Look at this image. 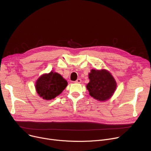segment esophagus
Segmentation results:
<instances>
[{
	"label": "esophagus",
	"instance_id": "obj_1",
	"mask_svg": "<svg viewBox=\"0 0 151 151\" xmlns=\"http://www.w3.org/2000/svg\"><path fill=\"white\" fill-rule=\"evenodd\" d=\"M81 80L80 78H78L76 81H75V83H81Z\"/></svg>",
	"mask_w": 151,
	"mask_h": 151
}]
</instances>
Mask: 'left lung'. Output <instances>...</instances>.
Listing matches in <instances>:
<instances>
[{"mask_svg": "<svg viewBox=\"0 0 151 151\" xmlns=\"http://www.w3.org/2000/svg\"><path fill=\"white\" fill-rule=\"evenodd\" d=\"M89 83L86 88L89 95L100 101L109 99L116 88V82L111 74L106 70H92L89 74Z\"/></svg>", "mask_w": 151, "mask_h": 151, "instance_id": "1", "label": "left lung"}]
</instances>
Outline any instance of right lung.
I'll list each match as a JSON object with an SVG mask.
<instances>
[{"instance_id":"right-lung-1","label":"right lung","mask_w":151,"mask_h":151,"mask_svg":"<svg viewBox=\"0 0 151 151\" xmlns=\"http://www.w3.org/2000/svg\"><path fill=\"white\" fill-rule=\"evenodd\" d=\"M67 85L66 80L60 74L51 71L39 77L35 88L40 97L45 100H51L60 95Z\"/></svg>"}]
</instances>
